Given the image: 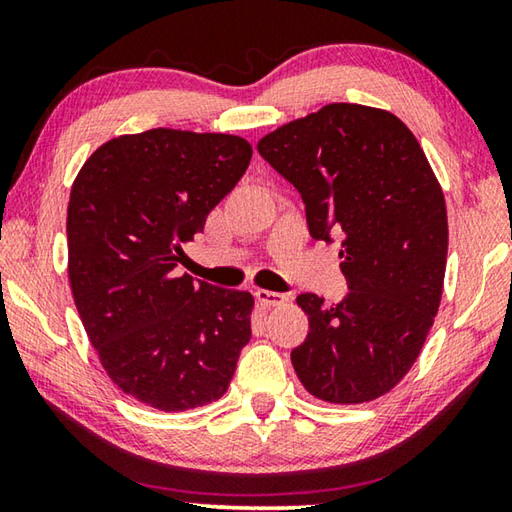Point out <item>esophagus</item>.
<instances>
[{
  "label": "esophagus",
  "mask_w": 512,
  "mask_h": 512,
  "mask_svg": "<svg viewBox=\"0 0 512 512\" xmlns=\"http://www.w3.org/2000/svg\"><path fill=\"white\" fill-rule=\"evenodd\" d=\"M255 298L262 307H280L287 302L289 298L284 296V293H277V291H266V289H257L255 291Z\"/></svg>",
  "instance_id": "obj_1"
}]
</instances>
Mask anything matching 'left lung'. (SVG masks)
Wrapping results in <instances>:
<instances>
[{"label":"left lung","mask_w":512,"mask_h":512,"mask_svg":"<svg viewBox=\"0 0 512 512\" xmlns=\"http://www.w3.org/2000/svg\"><path fill=\"white\" fill-rule=\"evenodd\" d=\"M257 151L300 192L309 235L341 237L350 293L296 298L309 316L296 375L318 400H377L418 359L443 296L447 207L427 155L393 112L359 103L289 121Z\"/></svg>","instance_id":"left-lung-1"}]
</instances>
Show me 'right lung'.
<instances>
[{
    "label": "right lung",
    "instance_id": "right-lung-1",
    "mask_svg": "<svg viewBox=\"0 0 512 512\" xmlns=\"http://www.w3.org/2000/svg\"><path fill=\"white\" fill-rule=\"evenodd\" d=\"M250 158L244 137L151 128L99 146L72 185L76 309L108 377L153 409L219 400L253 334L248 291L173 275Z\"/></svg>",
    "mask_w": 512,
    "mask_h": 512
}]
</instances>
